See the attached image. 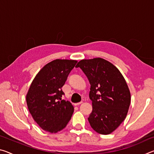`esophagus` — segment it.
I'll use <instances>...</instances> for the list:
<instances>
[{
    "mask_svg": "<svg viewBox=\"0 0 154 154\" xmlns=\"http://www.w3.org/2000/svg\"><path fill=\"white\" fill-rule=\"evenodd\" d=\"M83 103V102H79V103H75V106H79V105H80L81 104H82Z\"/></svg>",
    "mask_w": 154,
    "mask_h": 154,
    "instance_id": "esophagus-1",
    "label": "esophagus"
}]
</instances>
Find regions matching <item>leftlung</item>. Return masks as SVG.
Returning <instances> with one entry per match:
<instances>
[{
  "label": "left lung",
  "instance_id": "obj_1",
  "mask_svg": "<svg viewBox=\"0 0 154 154\" xmlns=\"http://www.w3.org/2000/svg\"><path fill=\"white\" fill-rule=\"evenodd\" d=\"M76 67L82 70L90 83L92 111L88 119L91 127L99 134L111 133L128 111L131 98L126 80L118 68L100 58L82 60Z\"/></svg>",
  "mask_w": 154,
  "mask_h": 154
}]
</instances>
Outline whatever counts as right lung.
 Wrapping results in <instances>:
<instances>
[{
	"label": "right lung",
	"instance_id": "right-lung-1",
	"mask_svg": "<svg viewBox=\"0 0 154 154\" xmlns=\"http://www.w3.org/2000/svg\"><path fill=\"white\" fill-rule=\"evenodd\" d=\"M73 60L56 59L45 65L36 74L26 94L28 110L43 130L56 133L71 119L74 107L62 100L64 85L70 72L77 64Z\"/></svg>",
	"mask_w": 154,
	"mask_h": 154
}]
</instances>
